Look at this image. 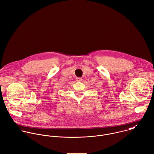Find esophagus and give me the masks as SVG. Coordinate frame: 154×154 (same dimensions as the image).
Returning <instances> with one entry per match:
<instances>
[{
    "mask_svg": "<svg viewBox=\"0 0 154 154\" xmlns=\"http://www.w3.org/2000/svg\"><path fill=\"white\" fill-rule=\"evenodd\" d=\"M76 81H77V82H80V81H82V78H80V77H77V78H76Z\"/></svg>",
    "mask_w": 154,
    "mask_h": 154,
    "instance_id": "obj_1",
    "label": "esophagus"
}]
</instances>
